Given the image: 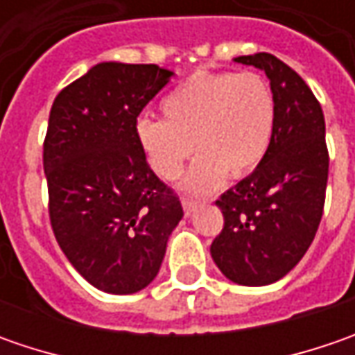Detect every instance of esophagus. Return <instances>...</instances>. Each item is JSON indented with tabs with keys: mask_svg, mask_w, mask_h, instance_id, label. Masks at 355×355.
I'll list each match as a JSON object with an SVG mask.
<instances>
[{
	"mask_svg": "<svg viewBox=\"0 0 355 355\" xmlns=\"http://www.w3.org/2000/svg\"><path fill=\"white\" fill-rule=\"evenodd\" d=\"M182 205H184L185 215H191V213L196 211L201 203H199V201H196V199H182Z\"/></svg>",
	"mask_w": 355,
	"mask_h": 355,
	"instance_id": "1",
	"label": "esophagus"
}]
</instances>
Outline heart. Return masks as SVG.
Listing matches in <instances>:
<instances>
[{"label": "heart", "mask_w": 355, "mask_h": 355, "mask_svg": "<svg viewBox=\"0 0 355 355\" xmlns=\"http://www.w3.org/2000/svg\"><path fill=\"white\" fill-rule=\"evenodd\" d=\"M162 118L136 122V138L150 168L164 180L184 171L189 191H211L225 180L252 171L272 140L277 104L270 85L259 73H196L159 103ZM196 146H193V142Z\"/></svg>", "instance_id": "obj_1"}]
</instances>
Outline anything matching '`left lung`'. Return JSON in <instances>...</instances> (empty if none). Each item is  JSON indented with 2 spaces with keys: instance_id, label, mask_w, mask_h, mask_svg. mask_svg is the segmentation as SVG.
<instances>
[{
  "instance_id": "8db88e82",
  "label": "left lung",
  "mask_w": 355,
  "mask_h": 355,
  "mask_svg": "<svg viewBox=\"0 0 355 355\" xmlns=\"http://www.w3.org/2000/svg\"><path fill=\"white\" fill-rule=\"evenodd\" d=\"M270 80L275 132L263 162L215 201L225 225L211 257L227 279L265 286L288 275L318 231L328 184L326 124L300 75L270 53L237 57Z\"/></svg>"
}]
</instances>
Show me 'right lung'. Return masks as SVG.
Segmentation results:
<instances>
[{"label":"right lung","instance_id":"1","mask_svg":"<svg viewBox=\"0 0 355 355\" xmlns=\"http://www.w3.org/2000/svg\"><path fill=\"white\" fill-rule=\"evenodd\" d=\"M171 76L157 64L98 62L57 94L49 114L51 227L69 263L103 293L146 288L184 217L136 138L144 106Z\"/></svg>","mask_w":355,"mask_h":355}]
</instances>
